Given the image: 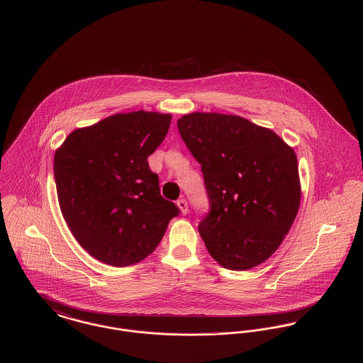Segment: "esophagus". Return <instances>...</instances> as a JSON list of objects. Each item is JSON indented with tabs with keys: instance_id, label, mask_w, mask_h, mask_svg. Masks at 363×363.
I'll return each mask as SVG.
<instances>
[{
	"instance_id": "obj_1",
	"label": "esophagus",
	"mask_w": 363,
	"mask_h": 363,
	"mask_svg": "<svg viewBox=\"0 0 363 363\" xmlns=\"http://www.w3.org/2000/svg\"><path fill=\"white\" fill-rule=\"evenodd\" d=\"M177 206L182 209V213H187L189 212V203H187V200H184V199L179 200Z\"/></svg>"
}]
</instances>
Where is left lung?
Segmentation results:
<instances>
[{
  "instance_id": "obj_1",
  "label": "left lung",
  "mask_w": 363,
  "mask_h": 363,
  "mask_svg": "<svg viewBox=\"0 0 363 363\" xmlns=\"http://www.w3.org/2000/svg\"><path fill=\"white\" fill-rule=\"evenodd\" d=\"M179 133L201 164L209 211L199 232L209 255L233 271L268 259L301 204L298 159L274 131L239 116L191 113Z\"/></svg>"
}]
</instances>
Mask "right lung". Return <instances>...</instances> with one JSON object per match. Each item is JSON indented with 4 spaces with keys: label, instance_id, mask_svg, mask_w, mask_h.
Listing matches in <instances>:
<instances>
[{
    "label": "right lung",
    "instance_id": "right-lung-1",
    "mask_svg": "<svg viewBox=\"0 0 363 363\" xmlns=\"http://www.w3.org/2000/svg\"><path fill=\"white\" fill-rule=\"evenodd\" d=\"M172 116L114 114L72 131L54 155L62 216L78 243L114 267L150 256L180 213L164 200L148 156L164 140Z\"/></svg>",
    "mask_w": 363,
    "mask_h": 363
}]
</instances>
